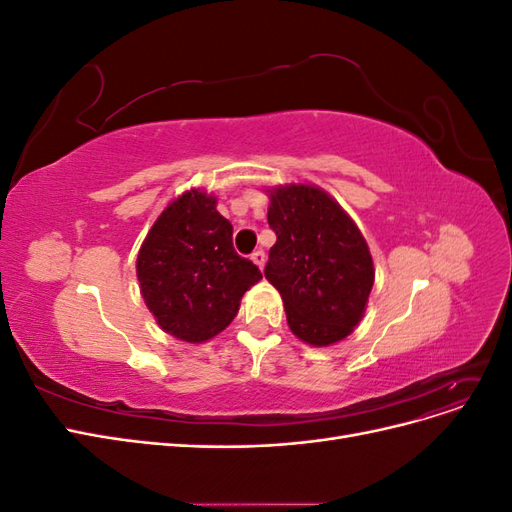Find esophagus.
Here are the masks:
<instances>
[{"mask_svg":"<svg viewBox=\"0 0 512 512\" xmlns=\"http://www.w3.org/2000/svg\"><path fill=\"white\" fill-rule=\"evenodd\" d=\"M252 262H254V265H256L260 271L265 269V262H267V256H265V252H262V250L254 252V254H252Z\"/></svg>","mask_w":512,"mask_h":512,"instance_id":"obj_1","label":"esophagus"}]
</instances>
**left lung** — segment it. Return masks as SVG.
Returning <instances> with one entry per match:
<instances>
[{
  "label": "left lung",
  "instance_id": "8db88e82",
  "mask_svg": "<svg viewBox=\"0 0 512 512\" xmlns=\"http://www.w3.org/2000/svg\"><path fill=\"white\" fill-rule=\"evenodd\" d=\"M267 220L277 241L265 277L282 294L290 331L324 348L363 320L374 286V260L359 226L312 183L267 188Z\"/></svg>",
  "mask_w": 512,
  "mask_h": 512
}]
</instances>
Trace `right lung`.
<instances>
[{"mask_svg":"<svg viewBox=\"0 0 512 512\" xmlns=\"http://www.w3.org/2000/svg\"><path fill=\"white\" fill-rule=\"evenodd\" d=\"M218 198L190 188L170 200L138 250L136 277L158 327L203 344L235 320L243 294L262 280L232 247V224Z\"/></svg>","mask_w":512,"mask_h":512,"instance_id":"add662e5","label":"right lung"}]
</instances>
